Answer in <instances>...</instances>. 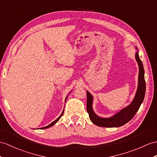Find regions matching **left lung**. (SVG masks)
Instances as JSON below:
<instances>
[{
  "instance_id": "obj_1",
  "label": "left lung",
  "mask_w": 157,
  "mask_h": 157,
  "mask_svg": "<svg viewBox=\"0 0 157 157\" xmlns=\"http://www.w3.org/2000/svg\"><path fill=\"white\" fill-rule=\"evenodd\" d=\"M137 49V48L136 47ZM135 58L138 63L139 72V82L138 88L132 102L127 107L122 109L120 112L114 114L110 118H101L97 116L93 110V97L89 91H86L87 102L86 110L89 113V118L93 123L99 127H118L127 123L135 115L136 112L140 108V105L143 102L145 90H146V83L144 80V71L142 61L140 60L139 52L137 51L135 54Z\"/></svg>"
}]
</instances>
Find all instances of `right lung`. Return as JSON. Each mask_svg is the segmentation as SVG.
I'll return each instance as SVG.
<instances>
[{"label": "right lung", "instance_id": "add662e5", "mask_svg": "<svg viewBox=\"0 0 157 157\" xmlns=\"http://www.w3.org/2000/svg\"><path fill=\"white\" fill-rule=\"evenodd\" d=\"M67 97H68V96L66 97V99H65V102H66V100H67ZM63 113H64V110H63V113H62V114H60V117L58 118H57V119L56 120H55V121H53L52 122V123H51V124H50L49 125H48V126H47V127H43V128H40V129H45V128H49V127H52V126H53V125H54L56 123H57V122H58L59 121V120L60 119V117H62V115H63Z\"/></svg>", "mask_w": 157, "mask_h": 157}]
</instances>
